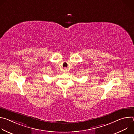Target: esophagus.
Listing matches in <instances>:
<instances>
[{
	"mask_svg": "<svg viewBox=\"0 0 134 134\" xmlns=\"http://www.w3.org/2000/svg\"><path fill=\"white\" fill-rule=\"evenodd\" d=\"M64 72H66L67 71V68H64Z\"/></svg>",
	"mask_w": 134,
	"mask_h": 134,
	"instance_id": "34e87169",
	"label": "esophagus"
}]
</instances>
